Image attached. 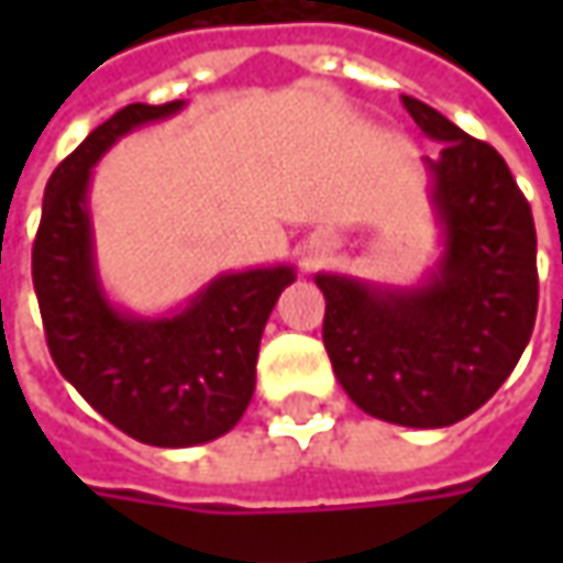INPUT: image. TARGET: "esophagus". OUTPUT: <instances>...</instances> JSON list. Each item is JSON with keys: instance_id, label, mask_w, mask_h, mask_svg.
<instances>
[{"instance_id": "esophagus-1", "label": "esophagus", "mask_w": 563, "mask_h": 563, "mask_svg": "<svg viewBox=\"0 0 563 563\" xmlns=\"http://www.w3.org/2000/svg\"><path fill=\"white\" fill-rule=\"evenodd\" d=\"M322 250H325V247H322Z\"/></svg>"}]
</instances>
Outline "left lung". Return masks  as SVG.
Listing matches in <instances>:
<instances>
[{"label":"left lung","instance_id":"1","mask_svg":"<svg viewBox=\"0 0 563 563\" xmlns=\"http://www.w3.org/2000/svg\"><path fill=\"white\" fill-rule=\"evenodd\" d=\"M439 156H422L439 260L417 285L316 272L322 341L341 388L376 420L442 429L479 410L530 344L536 225L508 163L454 121L404 97Z\"/></svg>","mask_w":563,"mask_h":563}]
</instances>
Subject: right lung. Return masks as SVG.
Segmentation results:
<instances>
[{
  "label": "right lung",
  "instance_id": "obj_1",
  "mask_svg": "<svg viewBox=\"0 0 563 563\" xmlns=\"http://www.w3.org/2000/svg\"><path fill=\"white\" fill-rule=\"evenodd\" d=\"M185 106L131 102L90 131L53 172L33 241V291L58 373L124 435L156 448H194L238 426L256 388L272 307L297 278L291 263L222 272L156 316L109 297L90 209L93 168L121 137Z\"/></svg>",
  "mask_w": 563,
  "mask_h": 563
}]
</instances>
